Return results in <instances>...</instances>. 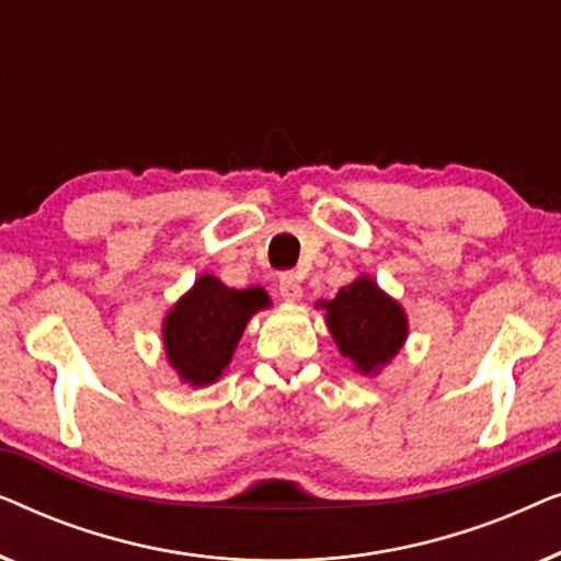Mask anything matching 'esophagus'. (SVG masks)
Wrapping results in <instances>:
<instances>
[{
  "label": "esophagus",
  "mask_w": 561,
  "mask_h": 561,
  "mask_svg": "<svg viewBox=\"0 0 561 561\" xmlns=\"http://www.w3.org/2000/svg\"><path fill=\"white\" fill-rule=\"evenodd\" d=\"M278 290H280L283 301H288V304H296V301H301V296H304V288H301V283H298L296 275H290V273L283 275L280 283H278Z\"/></svg>",
  "instance_id": "esophagus-1"
}]
</instances>
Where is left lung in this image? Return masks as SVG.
<instances>
[{
    "label": "left lung",
    "instance_id": "8db88e82",
    "mask_svg": "<svg viewBox=\"0 0 561 561\" xmlns=\"http://www.w3.org/2000/svg\"><path fill=\"white\" fill-rule=\"evenodd\" d=\"M317 306L327 311L329 334L359 375H378L409 340L403 306L365 273L340 288L332 301Z\"/></svg>",
    "mask_w": 561,
    "mask_h": 561
}]
</instances>
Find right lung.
I'll return each mask as SVG.
<instances>
[{"label": "right lung", "instance_id": "obj_1", "mask_svg": "<svg viewBox=\"0 0 561 561\" xmlns=\"http://www.w3.org/2000/svg\"><path fill=\"white\" fill-rule=\"evenodd\" d=\"M267 306L271 296L260 286L237 290L217 275H198L163 319L168 365L191 388L211 386L232 363L248 321Z\"/></svg>", "mask_w": 561, "mask_h": 561}]
</instances>
